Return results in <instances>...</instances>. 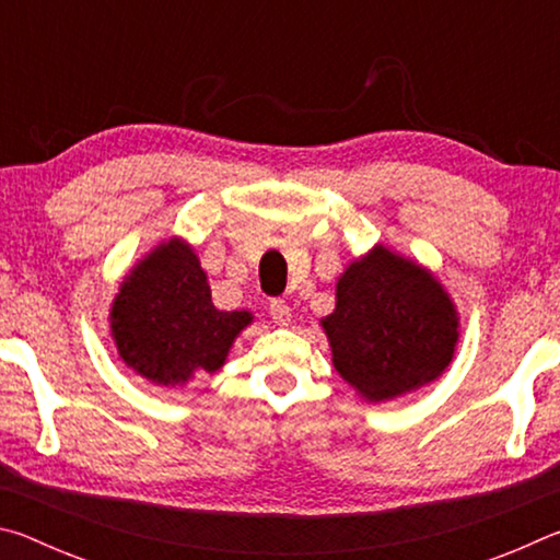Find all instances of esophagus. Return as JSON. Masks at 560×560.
<instances>
[{"label":"esophagus","mask_w":560,"mask_h":560,"mask_svg":"<svg viewBox=\"0 0 560 560\" xmlns=\"http://www.w3.org/2000/svg\"><path fill=\"white\" fill-rule=\"evenodd\" d=\"M269 316H271V320H273V324H277V326H289V320H291L289 303L283 301V299L269 301Z\"/></svg>","instance_id":"34e87169"}]
</instances>
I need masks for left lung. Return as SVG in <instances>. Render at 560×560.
Masks as SVG:
<instances>
[{
    "mask_svg": "<svg viewBox=\"0 0 560 560\" xmlns=\"http://www.w3.org/2000/svg\"><path fill=\"white\" fill-rule=\"evenodd\" d=\"M343 381L371 402L432 383L454 355L459 320L428 269L385 246L350 264L320 320Z\"/></svg>",
    "mask_w": 560,
    "mask_h": 560,
    "instance_id": "1",
    "label": "left lung"
}]
</instances>
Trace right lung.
<instances>
[{"mask_svg": "<svg viewBox=\"0 0 560 560\" xmlns=\"http://www.w3.org/2000/svg\"><path fill=\"white\" fill-rule=\"evenodd\" d=\"M249 324V311L214 306L200 259L179 240L148 254L110 308L120 358L155 385H183L195 373L220 371L236 334Z\"/></svg>", "mask_w": 560, "mask_h": 560, "instance_id": "1", "label": "right lung"}]
</instances>
